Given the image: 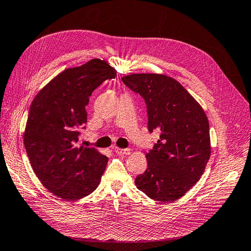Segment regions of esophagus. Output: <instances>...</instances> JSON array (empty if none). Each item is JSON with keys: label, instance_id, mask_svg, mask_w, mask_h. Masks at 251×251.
<instances>
[{"label": "esophagus", "instance_id": "obj_1", "mask_svg": "<svg viewBox=\"0 0 251 251\" xmlns=\"http://www.w3.org/2000/svg\"><path fill=\"white\" fill-rule=\"evenodd\" d=\"M114 151L118 155H128L130 154V150L128 149H119V148H115L114 149Z\"/></svg>", "mask_w": 251, "mask_h": 251}]
</instances>
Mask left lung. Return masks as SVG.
<instances>
[{
  "mask_svg": "<svg viewBox=\"0 0 251 251\" xmlns=\"http://www.w3.org/2000/svg\"><path fill=\"white\" fill-rule=\"evenodd\" d=\"M123 81L146 101L149 131L161 132L135 184L151 199L177 200L198 182L209 160L207 117L181 83L166 75L132 74Z\"/></svg>",
  "mask_w": 251,
  "mask_h": 251,
  "instance_id": "left-lung-1",
  "label": "left lung"
}]
</instances>
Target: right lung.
I'll list each match as a JSON object with an SVG mask.
<instances>
[{
	"instance_id": "obj_1",
	"label": "right lung",
	"mask_w": 251,
	"mask_h": 251,
	"mask_svg": "<svg viewBox=\"0 0 251 251\" xmlns=\"http://www.w3.org/2000/svg\"><path fill=\"white\" fill-rule=\"evenodd\" d=\"M115 76L107 62L91 59L59 73L31 103L24 134L27 155L43 185L59 198L81 199L100 184L109 159L78 144L79 135L86 128L89 97Z\"/></svg>"
}]
</instances>
